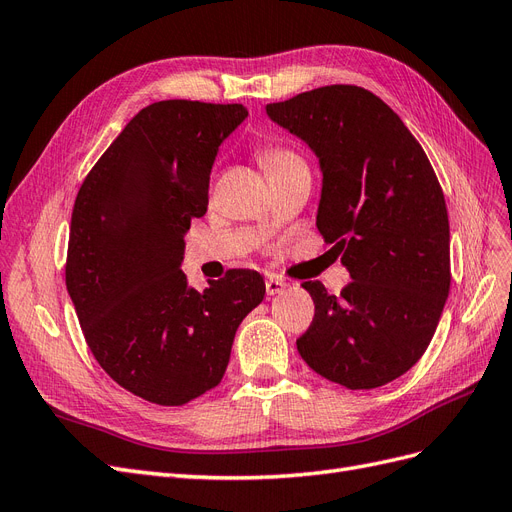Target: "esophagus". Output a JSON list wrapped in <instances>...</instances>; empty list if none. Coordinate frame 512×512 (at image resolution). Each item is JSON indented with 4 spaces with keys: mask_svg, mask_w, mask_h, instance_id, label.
<instances>
[{
    "mask_svg": "<svg viewBox=\"0 0 512 512\" xmlns=\"http://www.w3.org/2000/svg\"><path fill=\"white\" fill-rule=\"evenodd\" d=\"M265 286H267V294H269V297H275V294H282V292L288 288V284L282 282L280 277H275V275H269V277H267Z\"/></svg>",
    "mask_w": 512,
    "mask_h": 512,
    "instance_id": "esophagus-1",
    "label": "esophagus"
}]
</instances>
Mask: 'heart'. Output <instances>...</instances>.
<instances>
[{"instance_id":"1","label":"heart","mask_w":512,"mask_h":512,"mask_svg":"<svg viewBox=\"0 0 512 512\" xmlns=\"http://www.w3.org/2000/svg\"><path fill=\"white\" fill-rule=\"evenodd\" d=\"M258 158H260L262 166L267 168V173H273V170L288 166V164H294V162H301L297 153H292V151L282 149V147H262L258 151Z\"/></svg>"}]
</instances>
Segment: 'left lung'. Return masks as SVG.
Here are the masks:
<instances>
[{
    "label": "left lung",
    "instance_id": "1",
    "mask_svg": "<svg viewBox=\"0 0 512 512\" xmlns=\"http://www.w3.org/2000/svg\"><path fill=\"white\" fill-rule=\"evenodd\" d=\"M267 115L318 156L316 226L352 277L339 297L301 284L316 314L297 350L322 378L376 389L421 359L451 288L440 181L404 121L363 87H318Z\"/></svg>",
    "mask_w": 512,
    "mask_h": 512
}]
</instances>
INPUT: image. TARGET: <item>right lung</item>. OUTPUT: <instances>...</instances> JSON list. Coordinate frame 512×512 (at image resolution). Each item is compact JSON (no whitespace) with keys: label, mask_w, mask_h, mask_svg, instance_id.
<instances>
[{"label":"right lung","mask_w":512,"mask_h":512,"mask_svg":"<svg viewBox=\"0 0 512 512\" xmlns=\"http://www.w3.org/2000/svg\"><path fill=\"white\" fill-rule=\"evenodd\" d=\"M243 104L162 100L138 111L74 200L66 286L85 342L123 389L183 406L215 389L241 320L265 299L258 271L198 292L179 269L183 235L209 205L218 147Z\"/></svg>","instance_id":"obj_1"}]
</instances>
